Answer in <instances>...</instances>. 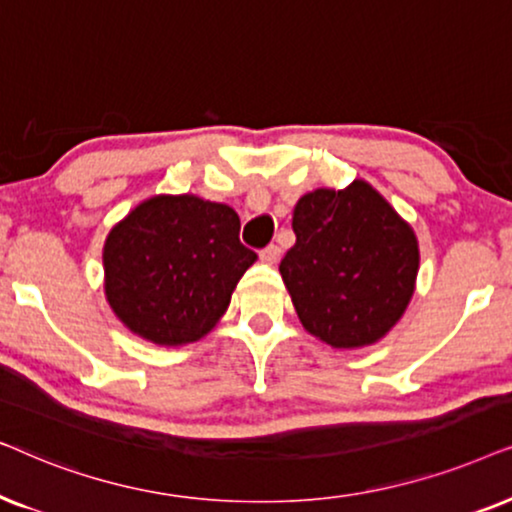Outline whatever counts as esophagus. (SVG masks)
<instances>
[{"label": "esophagus", "mask_w": 512, "mask_h": 512, "mask_svg": "<svg viewBox=\"0 0 512 512\" xmlns=\"http://www.w3.org/2000/svg\"><path fill=\"white\" fill-rule=\"evenodd\" d=\"M260 260L271 267V264H276L278 260H281V248H278L276 243L267 245V248L260 250Z\"/></svg>", "instance_id": "1"}]
</instances>
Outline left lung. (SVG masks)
<instances>
[{
	"label": "left lung",
	"instance_id": "obj_1",
	"mask_svg": "<svg viewBox=\"0 0 512 512\" xmlns=\"http://www.w3.org/2000/svg\"><path fill=\"white\" fill-rule=\"evenodd\" d=\"M297 243L281 276L311 335L335 349L374 344L403 316L414 292V231L363 180L316 189L292 215Z\"/></svg>",
	"mask_w": 512,
	"mask_h": 512
}]
</instances>
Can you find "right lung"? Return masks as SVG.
<instances>
[{
    "label": "right lung",
    "mask_w": 512,
    "mask_h": 512,
    "mask_svg": "<svg viewBox=\"0 0 512 512\" xmlns=\"http://www.w3.org/2000/svg\"><path fill=\"white\" fill-rule=\"evenodd\" d=\"M241 220L199 196H154L109 231L105 292L114 313L154 344H189L213 330L257 260Z\"/></svg>",
    "instance_id": "obj_1"
}]
</instances>
